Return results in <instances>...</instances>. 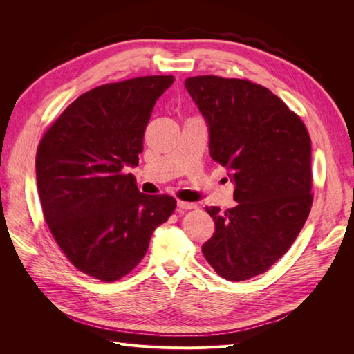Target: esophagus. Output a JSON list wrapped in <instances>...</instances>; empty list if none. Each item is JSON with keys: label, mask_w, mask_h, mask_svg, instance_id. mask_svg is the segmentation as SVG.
Here are the masks:
<instances>
[{"label": "esophagus", "mask_w": 354, "mask_h": 354, "mask_svg": "<svg viewBox=\"0 0 354 354\" xmlns=\"http://www.w3.org/2000/svg\"><path fill=\"white\" fill-rule=\"evenodd\" d=\"M177 207H178L180 209H195V208H198L196 203L185 202V201H178V202H177Z\"/></svg>", "instance_id": "esophagus-1"}]
</instances>
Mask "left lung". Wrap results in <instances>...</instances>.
Listing matches in <instances>:
<instances>
[{
  "label": "left lung",
  "mask_w": 354,
  "mask_h": 354,
  "mask_svg": "<svg viewBox=\"0 0 354 354\" xmlns=\"http://www.w3.org/2000/svg\"><path fill=\"white\" fill-rule=\"evenodd\" d=\"M185 85L238 202L226 211L205 208L216 232L202 254L224 279L246 281L269 270L304 226L313 203L312 140L301 118L263 85L216 75Z\"/></svg>",
  "instance_id": "left-lung-1"
}]
</instances>
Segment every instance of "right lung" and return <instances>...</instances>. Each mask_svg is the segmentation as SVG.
Returning a JSON list of instances; mask_svg holds the SVG:
<instances>
[{
	"instance_id": "right-lung-1",
	"label": "right lung",
	"mask_w": 354,
	"mask_h": 354,
	"mask_svg": "<svg viewBox=\"0 0 354 354\" xmlns=\"http://www.w3.org/2000/svg\"><path fill=\"white\" fill-rule=\"evenodd\" d=\"M173 82V75H151L99 85L72 102L39 142L46 223L66 259L94 279L130 273L176 209L173 196L142 194L125 173L138 164L153 106Z\"/></svg>"
}]
</instances>
